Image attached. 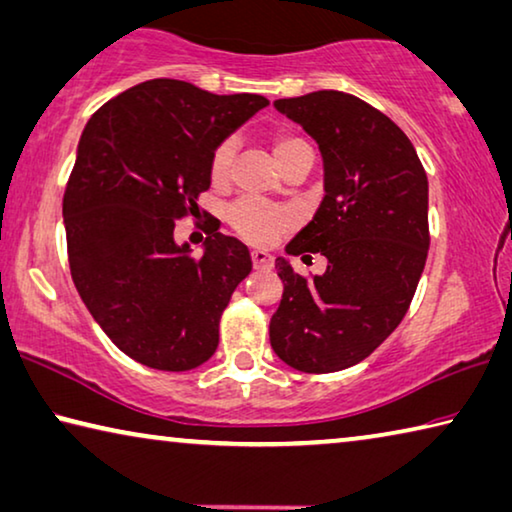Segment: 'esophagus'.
Wrapping results in <instances>:
<instances>
[{
    "label": "esophagus",
    "instance_id": "1",
    "mask_svg": "<svg viewBox=\"0 0 512 512\" xmlns=\"http://www.w3.org/2000/svg\"><path fill=\"white\" fill-rule=\"evenodd\" d=\"M250 257H253V266H255L257 271L273 269V257L266 253V250H253V253H250Z\"/></svg>",
    "mask_w": 512,
    "mask_h": 512
}]
</instances>
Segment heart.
<instances>
[{
    "mask_svg": "<svg viewBox=\"0 0 512 512\" xmlns=\"http://www.w3.org/2000/svg\"><path fill=\"white\" fill-rule=\"evenodd\" d=\"M303 150H310V145L300 139V136H273V154L280 166ZM234 154H237V143L232 139H225L216 145L212 157H209V175H212L214 184H225L230 180ZM230 225L234 227V232L246 241L257 243V246H269V243L278 239L282 232L289 230L291 218L285 212H280V209L262 205V202L243 200L230 209Z\"/></svg>",
    "mask_w": 512,
    "mask_h": 512,
    "instance_id": "1",
    "label": "heart"
}]
</instances>
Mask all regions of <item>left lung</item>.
<instances>
[{
  "label": "left lung",
  "mask_w": 512,
  "mask_h": 512,
  "mask_svg": "<svg viewBox=\"0 0 512 512\" xmlns=\"http://www.w3.org/2000/svg\"><path fill=\"white\" fill-rule=\"evenodd\" d=\"M319 145L323 196L289 255L321 253L326 273L305 280L285 257L271 346L303 373L353 367L399 326L428 255V180L415 148L385 113L342 91L275 100Z\"/></svg>",
  "instance_id": "1"
}]
</instances>
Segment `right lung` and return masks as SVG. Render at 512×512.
<instances>
[{"instance_id":"add662e5","label":"right lung","mask_w":512,"mask_h":512,"mask_svg":"<svg viewBox=\"0 0 512 512\" xmlns=\"http://www.w3.org/2000/svg\"><path fill=\"white\" fill-rule=\"evenodd\" d=\"M269 100L150 79L93 113L63 196L72 282L129 358L189 371L216 353L218 321L253 269L248 248L214 232L200 257L175 221L209 189V157Z\"/></svg>"}]
</instances>
